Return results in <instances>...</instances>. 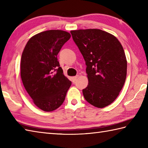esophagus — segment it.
<instances>
[{"mask_svg":"<svg viewBox=\"0 0 148 148\" xmlns=\"http://www.w3.org/2000/svg\"><path fill=\"white\" fill-rule=\"evenodd\" d=\"M77 77H78V75H77V76H76L72 77H71V79H72V82H75V81H76L77 80Z\"/></svg>","mask_w":148,"mask_h":148,"instance_id":"obj_1","label":"esophagus"}]
</instances>
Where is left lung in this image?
I'll list each match as a JSON object with an SVG mask.
<instances>
[{
	"label": "left lung",
	"mask_w": 148,
	"mask_h": 148,
	"mask_svg": "<svg viewBox=\"0 0 148 148\" xmlns=\"http://www.w3.org/2000/svg\"><path fill=\"white\" fill-rule=\"evenodd\" d=\"M71 33L86 62L88 84L83 90L84 99L96 108H105L117 98L126 79L127 62L123 46L114 36L100 29Z\"/></svg>",
	"instance_id": "1"
}]
</instances>
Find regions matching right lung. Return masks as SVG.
<instances>
[{
	"label": "right lung",
	"instance_id": "add662e5",
	"mask_svg": "<svg viewBox=\"0 0 148 148\" xmlns=\"http://www.w3.org/2000/svg\"><path fill=\"white\" fill-rule=\"evenodd\" d=\"M71 37L61 30L44 31L31 37L22 53V82L34 104L44 111L58 109L71 85L57 59L62 47Z\"/></svg>",
	"mask_w": 148,
	"mask_h": 148
}]
</instances>
